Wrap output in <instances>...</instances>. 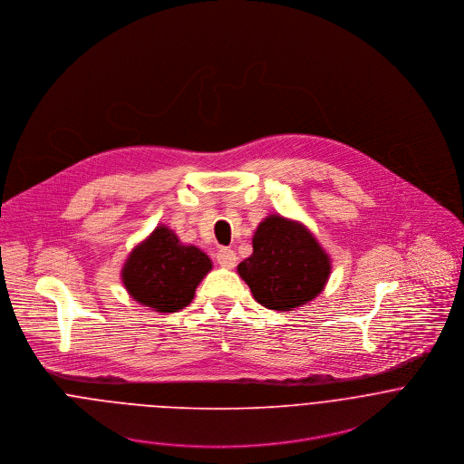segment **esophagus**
Masks as SVG:
<instances>
[{
    "label": "esophagus",
    "instance_id": "1",
    "mask_svg": "<svg viewBox=\"0 0 464 464\" xmlns=\"http://www.w3.org/2000/svg\"><path fill=\"white\" fill-rule=\"evenodd\" d=\"M216 261H218V265L221 266V267L230 269V267L236 266L237 256H236L234 250H230V248H221V250L216 254Z\"/></svg>",
    "mask_w": 464,
    "mask_h": 464
}]
</instances>
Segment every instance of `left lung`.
Returning a JSON list of instances; mask_svg holds the SVG:
<instances>
[{
    "label": "left lung",
    "mask_w": 464,
    "mask_h": 464,
    "mask_svg": "<svg viewBox=\"0 0 464 464\" xmlns=\"http://www.w3.org/2000/svg\"><path fill=\"white\" fill-rule=\"evenodd\" d=\"M254 254L237 266L254 298L273 311H293L314 300L331 276V257L300 221L269 214L259 223Z\"/></svg>",
    "instance_id": "obj_1"
}]
</instances>
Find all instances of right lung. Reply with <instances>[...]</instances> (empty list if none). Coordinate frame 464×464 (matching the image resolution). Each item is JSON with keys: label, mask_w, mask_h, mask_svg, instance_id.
Masks as SVG:
<instances>
[{"label": "right lung", "mask_w": 464, "mask_h": 464, "mask_svg": "<svg viewBox=\"0 0 464 464\" xmlns=\"http://www.w3.org/2000/svg\"><path fill=\"white\" fill-rule=\"evenodd\" d=\"M210 269L207 254L193 245H182L171 228L159 225L130 252L121 280L140 305L155 313H177L191 304Z\"/></svg>", "instance_id": "obj_1"}]
</instances>
